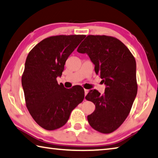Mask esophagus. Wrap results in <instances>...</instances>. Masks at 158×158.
Masks as SVG:
<instances>
[{
    "label": "esophagus",
    "mask_w": 158,
    "mask_h": 158,
    "mask_svg": "<svg viewBox=\"0 0 158 158\" xmlns=\"http://www.w3.org/2000/svg\"><path fill=\"white\" fill-rule=\"evenodd\" d=\"M88 92H89V90H88V89H85V96L88 94Z\"/></svg>",
    "instance_id": "34e87169"
}]
</instances>
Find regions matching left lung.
I'll use <instances>...</instances> for the list:
<instances>
[{
    "label": "left lung",
    "mask_w": 158,
    "mask_h": 158,
    "mask_svg": "<svg viewBox=\"0 0 158 158\" xmlns=\"http://www.w3.org/2000/svg\"><path fill=\"white\" fill-rule=\"evenodd\" d=\"M77 52L87 53L106 86L102 95L94 89L85 97L96 105L89 123L100 133L114 132L129 115L138 92L134 56L120 40L105 35H87Z\"/></svg>",
    "instance_id": "obj_1"
}]
</instances>
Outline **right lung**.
Here are the masks:
<instances>
[{
	"label": "right lung",
	"mask_w": 158,
	"mask_h": 158,
	"mask_svg": "<svg viewBox=\"0 0 158 158\" xmlns=\"http://www.w3.org/2000/svg\"><path fill=\"white\" fill-rule=\"evenodd\" d=\"M85 35H58L44 38L27 57L22 75L26 106L33 119L44 129L64 126L71 112L85 98L80 86L66 89L58 84L65 62Z\"/></svg>",
	"instance_id": "obj_1"
}]
</instances>
